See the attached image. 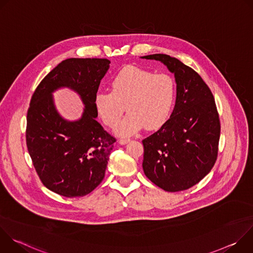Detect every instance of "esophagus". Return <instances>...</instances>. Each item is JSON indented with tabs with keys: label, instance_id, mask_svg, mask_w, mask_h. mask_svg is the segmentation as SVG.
<instances>
[{
	"label": "esophagus",
	"instance_id": "obj_1",
	"mask_svg": "<svg viewBox=\"0 0 253 253\" xmlns=\"http://www.w3.org/2000/svg\"><path fill=\"white\" fill-rule=\"evenodd\" d=\"M129 141H130L129 138L128 139L127 138H122V139H119L118 142H119V144H121V145H125V144H127Z\"/></svg>",
	"mask_w": 253,
	"mask_h": 253
}]
</instances>
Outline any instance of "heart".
<instances>
[{"instance_id":"1","label":"heart","mask_w":253,"mask_h":253,"mask_svg":"<svg viewBox=\"0 0 253 253\" xmlns=\"http://www.w3.org/2000/svg\"><path fill=\"white\" fill-rule=\"evenodd\" d=\"M175 82L169 75L128 66L114 76L111 91H98L94 107L101 120L114 127L126 110L128 114L115 132L130 136L144 126L147 130L162 127L170 117L175 101Z\"/></svg>"}]
</instances>
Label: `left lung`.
<instances>
[{"instance_id":"obj_1","label":"left lung","mask_w":253,"mask_h":253,"mask_svg":"<svg viewBox=\"0 0 253 253\" xmlns=\"http://www.w3.org/2000/svg\"><path fill=\"white\" fill-rule=\"evenodd\" d=\"M141 58L163 63L176 82L170 118L142 141L144 173L165 191L186 190L210 172L217 157L220 122L213 95L198 73L178 59L165 54Z\"/></svg>"}]
</instances>
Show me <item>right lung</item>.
<instances>
[{"mask_svg":"<svg viewBox=\"0 0 253 253\" xmlns=\"http://www.w3.org/2000/svg\"><path fill=\"white\" fill-rule=\"evenodd\" d=\"M108 59L62 61L34 92L27 114L26 141L42 183L65 197L92 192L105 176L116 139L96 120L94 97L110 67ZM69 87L84 104L80 120L69 122L55 109L52 93Z\"/></svg>","mask_w":253,"mask_h":253,"instance_id":"add662e5","label":"right lung"}]
</instances>
